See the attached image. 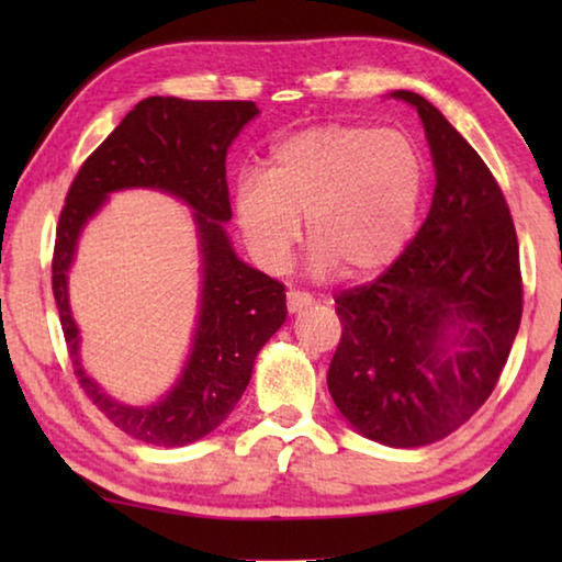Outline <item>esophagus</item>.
<instances>
[{"label": "esophagus", "mask_w": 562, "mask_h": 562, "mask_svg": "<svg viewBox=\"0 0 562 562\" xmlns=\"http://www.w3.org/2000/svg\"><path fill=\"white\" fill-rule=\"evenodd\" d=\"M315 302L312 300V294H307V292H288V310L290 312H300V310H304V307H310V304Z\"/></svg>", "instance_id": "1"}]
</instances>
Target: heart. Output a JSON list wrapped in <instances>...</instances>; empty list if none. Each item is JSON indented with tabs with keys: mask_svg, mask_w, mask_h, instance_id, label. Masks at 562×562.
<instances>
[{
	"mask_svg": "<svg viewBox=\"0 0 562 562\" xmlns=\"http://www.w3.org/2000/svg\"><path fill=\"white\" fill-rule=\"evenodd\" d=\"M426 158L406 133L325 123L282 138L265 173L235 183V221L265 270H282L302 237L312 265L364 278L389 268L412 240L426 190Z\"/></svg>",
	"mask_w": 562,
	"mask_h": 562,
	"instance_id": "obj_1",
	"label": "heart"
}]
</instances>
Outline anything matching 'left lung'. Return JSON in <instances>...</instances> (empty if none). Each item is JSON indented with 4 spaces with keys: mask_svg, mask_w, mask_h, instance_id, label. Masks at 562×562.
I'll use <instances>...</instances> for the list:
<instances>
[{
    "mask_svg": "<svg viewBox=\"0 0 562 562\" xmlns=\"http://www.w3.org/2000/svg\"><path fill=\"white\" fill-rule=\"evenodd\" d=\"M412 103L431 146V211L374 282L339 292L327 386L341 416L384 446L443 439L479 412L522 315L518 237L496 178L434 103Z\"/></svg>",
    "mask_w": 562,
    "mask_h": 562,
    "instance_id": "8db88e82",
    "label": "left lung"
}]
</instances>
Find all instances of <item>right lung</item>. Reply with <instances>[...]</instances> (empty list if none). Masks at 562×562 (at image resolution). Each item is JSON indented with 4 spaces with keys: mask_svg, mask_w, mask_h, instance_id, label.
I'll list each match as a JSON object with an SVG mask.
<instances>
[{
    "mask_svg": "<svg viewBox=\"0 0 562 562\" xmlns=\"http://www.w3.org/2000/svg\"><path fill=\"white\" fill-rule=\"evenodd\" d=\"M258 116L252 101H186L148 97L83 160L56 225L52 290L74 374L121 431L154 446H188L217 429L250 384L252 364L288 317L284 284L237 258L223 223L233 217L225 156ZM156 187L194 207L204 258V290L189 364L179 384L150 407H126L103 395L78 361L65 272L80 227L113 189Z\"/></svg>",
    "mask_w": 562,
    "mask_h": 562,
    "instance_id": "add662e5",
    "label": "right lung"
}]
</instances>
